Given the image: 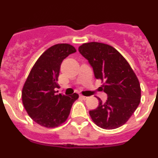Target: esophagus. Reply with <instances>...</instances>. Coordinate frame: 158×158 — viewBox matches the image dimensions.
<instances>
[{"label": "esophagus", "mask_w": 158, "mask_h": 158, "mask_svg": "<svg viewBox=\"0 0 158 158\" xmlns=\"http://www.w3.org/2000/svg\"><path fill=\"white\" fill-rule=\"evenodd\" d=\"M80 97L81 99H83V100H87L88 99L87 96H83V95H80Z\"/></svg>", "instance_id": "obj_1"}]
</instances>
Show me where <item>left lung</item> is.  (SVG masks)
<instances>
[{
	"instance_id": "8db88e82",
	"label": "left lung",
	"mask_w": 158,
	"mask_h": 158,
	"mask_svg": "<svg viewBox=\"0 0 158 158\" xmlns=\"http://www.w3.org/2000/svg\"><path fill=\"white\" fill-rule=\"evenodd\" d=\"M78 51L93 67L96 79L104 82L101 86L107 100L89 111L92 119L100 127L116 129L126 123L141 100L139 79L122 54L111 46L96 42L84 43Z\"/></svg>"
}]
</instances>
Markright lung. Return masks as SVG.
Instances as JSON below:
<instances>
[{
    "label": "right lung",
    "mask_w": 158,
    "mask_h": 158,
    "mask_svg": "<svg viewBox=\"0 0 158 158\" xmlns=\"http://www.w3.org/2000/svg\"><path fill=\"white\" fill-rule=\"evenodd\" d=\"M76 52L70 44L52 46L38 58L22 89V102L29 116L40 126L57 127L66 121L79 96L56 94L55 88L62 61Z\"/></svg>",
    "instance_id": "1"
}]
</instances>
